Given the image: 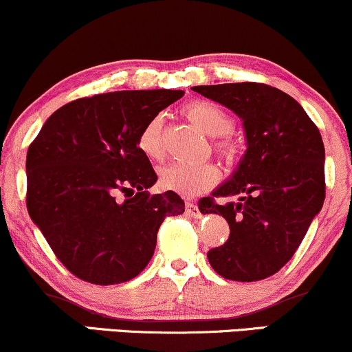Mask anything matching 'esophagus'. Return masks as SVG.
Instances as JSON below:
<instances>
[{
  "instance_id": "esophagus-1",
  "label": "esophagus",
  "mask_w": 352,
  "mask_h": 352,
  "mask_svg": "<svg viewBox=\"0 0 352 352\" xmlns=\"http://www.w3.org/2000/svg\"><path fill=\"white\" fill-rule=\"evenodd\" d=\"M185 210H187V215L193 217V218H200L201 213L199 207H197V204H193V201H187V205H185Z\"/></svg>"
}]
</instances>
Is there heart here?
Instances as JSON below:
<instances>
[{
    "mask_svg": "<svg viewBox=\"0 0 352 352\" xmlns=\"http://www.w3.org/2000/svg\"><path fill=\"white\" fill-rule=\"evenodd\" d=\"M184 114L190 122L201 129L205 134L217 137L213 140V151H215L225 162H235L238 157V144L232 137L227 135L233 131L235 120L230 112L212 100L197 99L185 104ZM137 147L152 162H160L165 155L164 145V122L162 117L155 116L144 125L142 131L137 137ZM220 179V172L213 164H172L160 172V185L165 190L179 193L182 197H195L199 193L213 188Z\"/></svg>",
    "mask_w": 352,
    "mask_h": 352,
    "instance_id": "b5f03b06",
    "label": "heart"
}]
</instances>
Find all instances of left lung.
Returning a JSON list of instances; mask_svg holds the SVG:
<instances>
[{"instance_id": "8db88e82", "label": "left lung", "mask_w": 352, "mask_h": 352, "mask_svg": "<svg viewBox=\"0 0 352 352\" xmlns=\"http://www.w3.org/2000/svg\"><path fill=\"white\" fill-rule=\"evenodd\" d=\"M192 89L232 109L248 142L232 179L199 205L201 213H218L230 225L228 240L210 250L208 261L227 280H265L292 260L324 201L319 129L292 96L268 84Z\"/></svg>"}]
</instances>
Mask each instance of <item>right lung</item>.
I'll return each instance as SVG.
<instances>
[{
    "label": "right lung",
    "instance_id": "add662e5",
    "mask_svg": "<svg viewBox=\"0 0 352 352\" xmlns=\"http://www.w3.org/2000/svg\"><path fill=\"white\" fill-rule=\"evenodd\" d=\"M184 91H117L59 107L26 155V207L56 258L79 280L109 286L151 261L157 232L182 215L177 193L151 195L157 173L137 147L152 117ZM124 192L125 201H117Z\"/></svg>",
    "mask_w": 352,
    "mask_h": 352
}]
</instances>
